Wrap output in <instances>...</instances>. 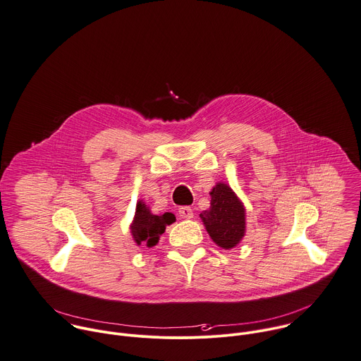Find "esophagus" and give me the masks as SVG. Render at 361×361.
Returning a JSON list of instances; mask_svg holds the SVG:
<instances>
[{"label": "esophagus", "instance_id": "esophagus-1", "mask_svg": "<svg viewBox=\"0 0 361 361\" xmlns=\"http://www.w3.org/2000/svg\"><path fill=\"white\" fill-rule=\"evenodd\" d=\"M178 215L184 219H192L194 218V211L190 207H181L178 209Z\"/></svg>", "mask_w": 361, "mask_h": 361}]
</instances>
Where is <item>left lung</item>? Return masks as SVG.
Returning <instances> with one entry per match:
<instances>
[{
    "label": "left lung",
    "mask_w": 361,
    "mask_h": 361,
    "mask_svg": "<svg viewBox=\"0 0 361 361\" xmlns=\"http://www.w3.org/2000/svg\"><path fill=\"white\" fill-rule=\"evenodd\" d=\"M211 207L200 214L215 245L225 250L236 247L246 235V208L226 183H216L209 191Z\"/></svg>",
    "instance_id": "left-lung-1"
}]
</instances>
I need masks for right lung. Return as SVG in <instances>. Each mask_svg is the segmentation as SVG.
I'll use <instances>...</instances> for the list:
<instances>
[{
    "instance_id": "obj_1",
    "label": "right lung",
    "mask_w": 361,
    "mask_h": 361,
    "mask_svg": "<svg viewBox=\"0 0 361 361\" xmlns=\"http://www.w3.org/2000/svg\"><path fill=\"white\" fill-rule=\"evenodd\" d=\"M173 222H176V216L173 214L166 212L163 215H156L143 202V200H139L129 229L133 242L137 246L153 247L159 243V239L164 233L166 226L171 225Z\"/></svg>"
}]
</instances>
